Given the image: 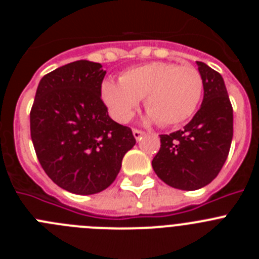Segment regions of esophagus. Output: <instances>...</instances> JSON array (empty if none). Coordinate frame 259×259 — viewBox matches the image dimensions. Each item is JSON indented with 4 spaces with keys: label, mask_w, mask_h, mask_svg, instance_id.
<instances>
[{
    "label": "esophagus",
    "mask_w": 259,
    "mask_h": 259,
    "mask_svg": "<svg viewBox=\"0 0 259 259\" xmlns=\"http://www.w3.org/2000/svg\"><path fill=\"white\" fill-rule=\"evenodd\" d=\"M132 134H134L135 139H136V140L139 141L141 139V136H143V135H144V132L140 131V130H136V128H134V130H132Z\"/></svg>",
    "instance_id": "34e87169"
}]
</instances>
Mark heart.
<instances>
[{
	"label": "heart",
	"mask_w": 259,
	"mask_h": 259,
	"mask_svg": "<svg viewBox=\"0 0 259 259\" xmlns=\"http://www.w3.org/2000/svg\"><path fill=\"white\" fill-rule=\"evenodd\" d=\"M203 92L200 71L192 65L155 61L127 70L120 81L105 80L102 101L120 123L128 122L141 98H145L148 118L163 127L178 125L191 118Z\"/></svg>",
	"instance_id": "1"
}]
</instances>
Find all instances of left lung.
<instances>
[{
    "label": "left lung",
    "mask_w": 259,
    "mask_h": 259,
    "mask_svg": "<svg viewBox=\"0 0 259 259\" xmlns=\"http://www.w3.org/2000/svg\"><path fill=\"white\" fill-rule=\"evenodd\" d=\"M203 80L200 110L183 130L161 135V149L152 161L162 182L183 191L200 189L217 178L230 153L233 110L219 72L197 62Z\"/></svg>",
    "instance_id": "8db88e82"
}]
</instances>
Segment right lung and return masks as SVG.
<instances>
[{"label": "right lung", "instance_id": "right-lung-1", "mask_svg": "<svg viewBox=\"0 0 259 259\" xmlns=\"http://www.w3.org/2000/svg\"><path fill=\"white\" fill-rule=\"evenodd\" d=\"M105 74L96 62H71L40 80L32 105L31 139L38 162L71 193L106 189L136 144L131 128L107 114L101 100Z\"/></svg>", "mask_w": 259, "mask_h": 259}]
</instances>
